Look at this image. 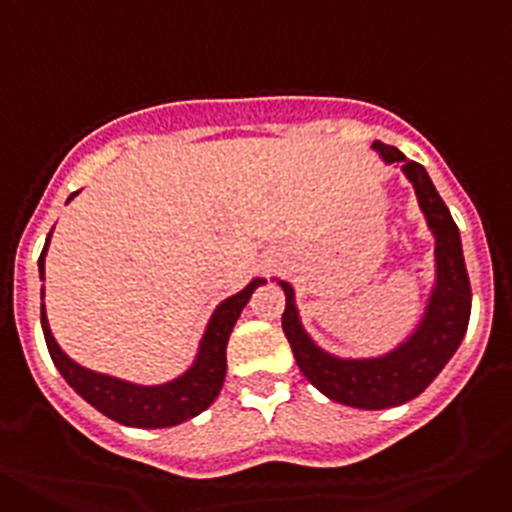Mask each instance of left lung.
<instances>
[{"label": "left lung", "mask_w": 512, "mask_h": 512, "mask_svg": "<svg viewBox=\"0 0 512 512\" xmlns=\"http://www.w3.org/2000/svg\"><path fill=\"white\" fill-rule=\"evenodd\" d=\"M372 148L387 166H400L405 179L413 184L425 225L436 241L433 243L436 277L418 325L387 354L361 356V359L336 356L318 346L302 325L295 287L284 279H274L287 297L282 328L300 372L328 400L359 410L397 408L418 397L456 354V348L467 336L469 312H472V289H469L459 228L449 207L443 205L441 194L433 187L428 171L415 161H408L395 146L374 140Z\"/></svg>", "instance_id": "1"}]
</instances>
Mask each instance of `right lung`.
<instances>
[{"instance_id": "add662e5", "label": "right lung", "mask_w": 512, "mask_h": 512, "mask_svg": "<svg viewBox=\"0 0 512 512\" xmlns=\"http://www.w3.org/2000/svg\"><path fill=\"white\" fill-rule=\"evenodd\" d=\"M76 194L79 192L71 194L66 202L74 200ZM51 235L53 230L45 238L43 253H40L38 259L40 282L45 279V253H48ZM261 284H266V279H251L238 295L220 302L210 315V320H207V328L200 338V348H197L192 366H189L187 372L179 374V377L161 384H135L128 382V379L94 372V369L76 364L58 346L51 323H48V315H45V302H40V325H43L48 354H51L61 377L92 408H97L99 413L117 420V423L130 425V428H171V425H179L184 420L194 418V415H200L202 410H207L217 400V395L223 390L225 369H228V361H225L228 338L233 333L235 320L241 318V310ZM43 297L45 284L40 287V300Z\"/></svg>"}]
</instances>
